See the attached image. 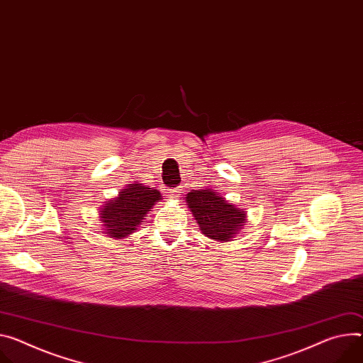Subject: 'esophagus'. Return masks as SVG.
Listing matches in <instances>:
<instances>
[{"label":"esophagus","mask_w":363,"mask_h":363,"mask_svg":"<svg viewBox=\"0 0 363 363\" xmlns=\"http://www.w3.org/2000/svg\"><path fill=\"white\" fill-rule=\"evenodd\" d=\"M181 195V189L179 188H175V189H171V196H174V199H178V196Z\"/></svg>","instance_id":"34e87169"}]
</instances>
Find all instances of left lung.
Returning a JSON list of instances; mask_svg holds the SVG:
<instances>
[{
  "label": "left lung",
  "instance_id": "1",
  "mask_svg": "<svg viewBox=\"0 0 363 363\" xmlns=\"http://www.w3.org/2000/svg\"><path fill=\"white\" fill-rule=\"evenodd\" d=\"M185 201L199 227L207 238L218 242H228L246 223V211L210 189H196L186 194Z\"/></svg>",
  "mask_w": 363,
  "mask_h": 363
}]
</instances>
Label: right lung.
<instances>
[{
    "mask_svg": "<svg viewBox=\"0 0 363 363\" xmlns=\"http://www.w3.org/2000/svg\"><path fill=\"white\" fill-rule=\"evenodd\" d=\"M160 201V192L143 184H128L114 200L106 201L100 210L104 233L110 238L124 239L142 223L150 208Z\"/></svg>",
    "mask_w": 363,
    "mask_h": 363,
    "instance_id": "right-lung-1",
    "label": "right lung"
}]
</instances>
